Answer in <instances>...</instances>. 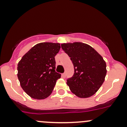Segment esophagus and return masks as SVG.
Listing matches in <instances>:
<instances>
[{"label":"esophagus","instance_id":"34e87169","mask_svg":"<svg viewBox=\"0 0 127 127\" xmlns=\"http://www.w3.org/2000/svg\"><path fill=\"white\" fill-rule=\"evenodd\" d=\"M61 76H62V77L65 78V77H66V74L65 72L63 73V74H61Z\"/></svg>","mask_w":127,"mask_h":127}]
</instances>
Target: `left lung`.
Listing matches in <instances>:
<instances>
[{"mask_svg":"<svg viewBox=\"0 0 127 127\" xmlns=\"http://www.w3.org/2000/svg\"><path fill=\"white\" fill-rule=\"evenodd\" d=\"M61 48L74 65V75L67 80L71 91L79 98L92 96L103 84L107 72L103 57L89 45L82 42L62 43Z\"/></svg>","mask_w":127,"mask_h":127,"instance_id":"8db88e82","label":"left lung"}]
</instances>
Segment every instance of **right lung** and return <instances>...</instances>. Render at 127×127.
I'll return each instance as SVG.
<instances>
[{"label": "right lung", "instance_id": "1", "mask_svg": "<svg viewBox=\"0 0 127 127\" xmlns=\"http://www.w3.org/2000/svg\"><path fill=\"white\" fill-rule=\"evenodd\" d=\"M60 44L42 42L29 50L18 64V78L21 88L34 99H43L50 95L61 74L55 71V56Z\"/></svg>", "mask_w": 127, "mask_h": 127}]
</instances>
